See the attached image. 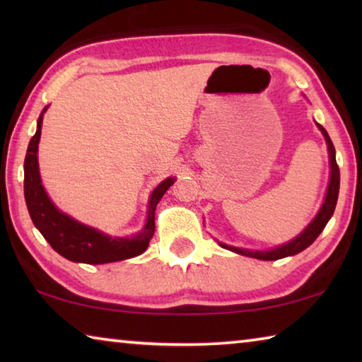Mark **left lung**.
Here are the masks:
<instances>
[{"mask_svg": "<svg viewBox=\"0 0 362 362\" xmlns=\"http://www.w3.org/2000/svg\"><path fill=\"white\" fill-rule=\"evenodd\" d=\"M321 132L326 137V142L329 145V158H330V182L327 187V194L326 199H324L321 211L317 212V216L315 217L313 222H311L306 228L300 233V235L292 240L291 243L283 244L276 249L272 250H247V249H240V247H231V246H225V244H220L225 249H230L233 252L241 254V255H247V257H254V259H260V260H278V259H284V257L289 255H296L298 252H302L303 249H306L310 244H313L320 233L324 230V226L327 225L329 218L332 217V214L335 211L337 206V199H339V188H340V170L339 166H337L335 161V148L332 140H330L329 134L321 124H317Z\"/></svg>", "mask_w": 362, "mask_h": 362, "instance_id": "1", "label": "left lung"}]
</instances>
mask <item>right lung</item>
Listing matches in <instances>:
<instances>
[{"mask_svg": "<svg viewBox=\"0 0 362 362\" xmlns=\"http://www.w3.org/2000/svg\"><path fill=\"white\" fill-rule=\"evenodd\" d=\"M47 107L42 110L45 113ZM42 113L38 118V129L32 137L27 148L25 163H23V193H25V203L28 207L30 217L45 240L51 244V247L65 259L71 262L89 263V265H99V263L119 262L132 259L148 247L150 240L155 233V209L163 194L173 185L174 179L163 180L153 189L148 204V216H146L145 228L132 238H112L103 233L90 228L73 220L66 214L60 212L56 206L47 198L45 188L41 185L40 170H38V144L41 137V122Z\"/></svg>", "mask_w": 362, "mask_h": 362, "instance_id": "add662e5", "label": "right lung"}]
</instances>
